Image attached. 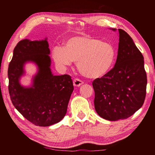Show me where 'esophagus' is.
Listing matches in <instances>:
<instances>
[{"instance_id":"obj_1","label":"esophagus","mask_w":155,"mask_h":155,"mask_svg":"<svg viewBox=\"0 0 155 155\" xmlns=\"http://www.w3.org/2000/svg\"><path fill=\"white\" fill-rule=\"evenodd\" d=\"M83 84V81H82L80 79H78V78H75L73 81V85L75 87H80L81 85H82Z\"/></svg>"}]
</instances>
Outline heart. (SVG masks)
Instances as JSON below:
<instances>
[{
  "label": "heart",
  "mask_w": 155,
  "mask_h": 155,
  "mask_svg": "<svg viewBox=\"0 0 155 155\" xmlns=\"http://www.w3.org/2000/svg\"><path fill=\"white\" fill-rule=\"evenodd\" d=\"M115 57L116 51L111 44L90 35L74 36L65 41L64 47L55 46L52 50V58L58 66L64 68L77 62L80 72L90 78L106 75Z\"/></svg>",
  "instance_id": "b5f03b06"
}]
</instances>
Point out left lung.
I'll return each mask as SVG.
<instances>
[{"label":"left lung","mask_w":155,"mask_h":155,"mask_svg":"<svg viewBox=\"0 0 155 155\" xmlns=\"http://www.w3.org/2000/svg\"><path fill=\"white\" fill-rule=\"evenodd\" d=\"M118 32V51L114 68L92 83L96 111L109 121L124 120L134 114L142 107L146 94L142 54L126 31L119 28Z\"/></svg>","instance_id":"left-lung-1"}]
</instances>
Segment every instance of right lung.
Returning a JSON list of instances; mask_svg holds the SVG:
<instances>
[{
	"label": "right lung",
	"mask_w": 155,
	"mask_h": 155,
	"mask_svg": "<svg viewBox=\"0 0 155 155\" xmlns=\"http://www.w3.org/2000/svg\"><path fill=\"white\" fill-rule=\"evenodd\" d=\"M48 46L47 38L20 41L8 68L9 93L13 104L26 119L39 127H49L64 118L74 90L70 76L52 73ZM29 62L36 65L38 72L31 85L25 87L19 81L25 74V64Z\"/></svg>",
	"instance_id": "obj_1"
}]
</instances>
